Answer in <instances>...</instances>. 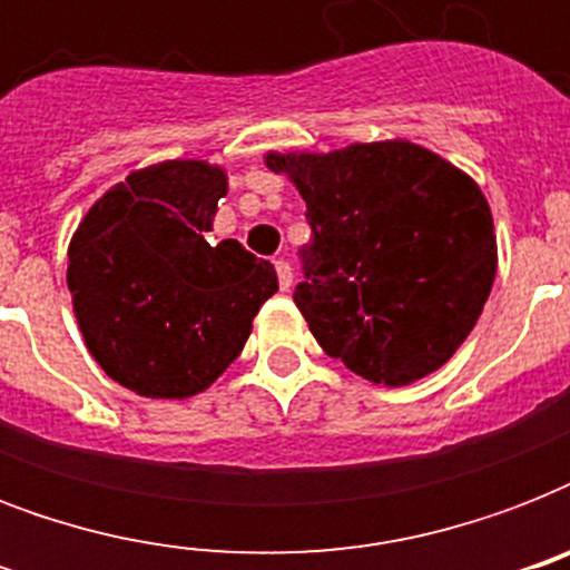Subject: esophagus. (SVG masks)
<instances>
[{
	"label": "esophagus",
	"instance_id": "obj_1",
	"mask_svg": "<svg viewBox=\"0 0 570 570\" xmlns=\"http://www.w3.org/2000/svg\"><path fill=\"white\" fill-rule=\"evenodd\" d=\"M275 268H277V281H281V289L289 293V286H293V266H289L286 259H277Z\"/></svg>",
	"mask_w": 570,
	"mask_h": 570
}]
</instances>
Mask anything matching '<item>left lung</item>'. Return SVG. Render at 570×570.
Returning <instances> with one entry per match:
<instances>
[{"instance_id": "obj_1", "label": "left lung", "mask_w": 570, "mask_h": 570, "mask_svg": "<svg viewBox=\"0 0 570 570\" xmlns=\"http://www.w3.org/2000/svg\"><path fill=\"white\" fill-rule=\"evenodd\" d=\"M307 204L295 304L325 355L405 387L468 340L497 275L494 218L473 177L390 138L331 154L268 150Z\"/></svg>"}]
</instances>
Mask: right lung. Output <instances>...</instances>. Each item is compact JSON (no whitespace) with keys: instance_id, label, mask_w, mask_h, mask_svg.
<instances>
[{"instance_id":"1","label":"right lung","mask_w":570,"mask_h":570,"mask_svg":"<svg viewBox=\"0 0 570 570\" xmlns=\"http://www.w3.org/2000/svg\"><path fill=\"white\" fill-rule=\"evenodd\" d=\"M224 195L218 165H147L111 186L70 239L67 286L85 346L138 396L186 399L209 387L277 293L268 259L236 239L206 242Z\"/></svg>"}]
</instances>
